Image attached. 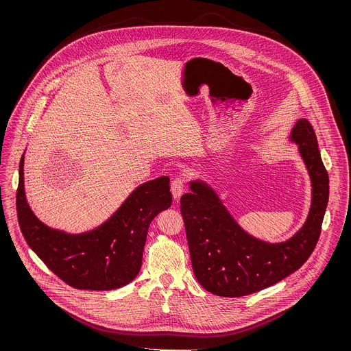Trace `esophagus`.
Instances as JSON below:
<instances>
[{
    "instance_id": "obj_1",
    "label": "esophagus",
    "mask_w": 351,
    "mask_h": 351,
    "mask_svg": "<svg viewBox=\"0 0 351 351\" xmlns=\"http://www.w3.org/2000/svg\"><path fill=\"white\" fill-rule=\"evenodd\" d=\"M184 189H185V178H184V175H180L178 178H175L171 183V192H172L175 200L180 199V196L183 195Z\"/></svg>"
}]
</instances>
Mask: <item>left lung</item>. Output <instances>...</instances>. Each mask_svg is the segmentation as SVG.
Masks as SVG:
<instances>
[{
    "instance_id": "8db88e82",
    "label": "left lung",
    "mask_w": 351,
    "mask_h": 351,
    "mask_svg": "<svg viewBox=\"0 0 351 351\" xmlns=\"http://www.w3.org/2000/svg\"><path fill=\"white\" fill-rule=\"evenodd\" d=\"M312 179V206L300 232L283 243L245 233L205 184H191L180 199L192 268L199 283L223 298H239L283 280L308 261L317 245L329 200V175L312 125L300 119L291 136Z\"/></svg>"
}]
</instances>
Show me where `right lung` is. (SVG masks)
<instances>
[{
    "label": "right lung",
    "mask_w": 351,
    "mask_h": 351,
    "mask_svg": "<svg viewBox=\"0 0 351 351\" xmlns=\"http://www.w3.org/2000/svg\"><path fill=\"white\" fill-rule=\"evenodd\" d=\"M17 216L27 245L51 271L77 289L109 291L130 283L142 266V252L152 218L172 204L169 178L142 184L100 228L66 234L35 217L23 191V156L19 162Z\"/></svg>",
    "instance_id": "add662e5"
}]
</instances>
